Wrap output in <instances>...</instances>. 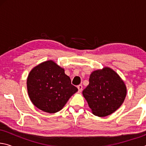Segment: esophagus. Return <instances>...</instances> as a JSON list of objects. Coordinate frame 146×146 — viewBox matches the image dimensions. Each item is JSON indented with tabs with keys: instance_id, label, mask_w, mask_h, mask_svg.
Listing matches in <instances>:
<instances>
[{
	"instance_id": "34e87169",
	"label": "esophagus",
	"mask_w": 146,
	"mask_h": 146,
	"mask_svg": "<svg viewBox=\"0 0 146 146\" xmlns=\"http://www.w3.org/2000/svg\"><path fill=\"white\" fill-rule=\"evenodd\" d=\"M82 85H78L77 86V88L78 90V91H82Z\"/></svg>"
}]
</instances>
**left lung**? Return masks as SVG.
Listing matches in <instances>:
<instances>
[{"instance_id":"8db88e82","label":"left lung","mask_w":146,"mask_h":146,"mask_svg":"<svg viewBox=\"0 0 146 146\" xmlns=\"http://www.w3.org/2000/svg\"><path fill=\"white\" fill-rule=\"evenodd\" d=\"M89 85L82 91L83 96L93 114L106 117L122 104L126 96V87L118 74L109 68L93 71Z\"/></svg>"}]
</instances>
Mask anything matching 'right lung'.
Segmentation results:
<instances>
[{"instance_id":"add662e5","label":"right lung","mask_w":146,"mask_h":146,"mask_svg":"<svg viewBox=\"0 0 146 146\" xmlns=\"http://www.w3.org/2000/svg\"><path fill=\"white\" fill-rule=\"evenodd\" d=\"M27 88L32 103L49 113L60 111L78 91L64 70L52 60L41 63L29 73Z\"/></svg>"}]
</instances>
